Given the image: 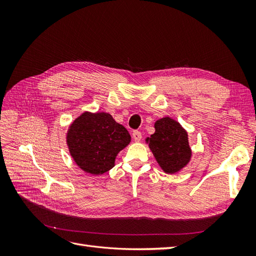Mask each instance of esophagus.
<instances>
[{
    "mask_svg": "<svg viewBox=\"0 0 256 256\" xmlns=\"http://www.w3.org/2000/svg\"><path fill=\"white\" fill-rule=\"evenodd\" d=\"M132 138H134V140L136 142H140L141 138H142V134L140 132V131L134 130V132H132Z\"/></svg>",
    "mask_w": 256,
    "mask_h": 256,
    "instance_id": "obj_1",
    "label": "esophagus"
}]
</instances>
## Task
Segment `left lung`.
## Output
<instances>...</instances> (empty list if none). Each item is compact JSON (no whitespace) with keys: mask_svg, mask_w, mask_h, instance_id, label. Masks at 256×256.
Segmentation results:
<instances>
[{"mask_svg":"<svg viewBox=\"0 0 256 256\" xmlns=\"http://www.w3.org/2000/svg\"><path fill=\"white\" fill-rule=\"evenodd\" d=\"M154 134L146 138L160 168L168 174H174L188 164L191 148L188 134L180 122L164 118L154 122Z\"/></svg>","mask_w":256,"mask_h":256,"instance_id":"8db88e82","label":"left lung"}]
</instances>
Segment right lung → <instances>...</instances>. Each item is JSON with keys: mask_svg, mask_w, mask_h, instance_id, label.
<instances>
[{"mask_svg": "<svg viewBox=\"0 0 256 256\" xmlns=\"http://www.w3.org/2000/svg\"><path fill=\"white\" fill-rule=\"evenodd\" d=\"M127 129L109 113L85 112L76 118L67 132V145L80 168L100 175L114 166L118 154L130 143Z\"/></svg>", "mask_w": 256, "mask_h": 256, "instance_id": "add662e5", "label": "right lung"}]
</instances>
